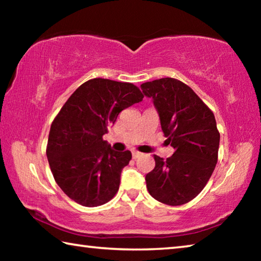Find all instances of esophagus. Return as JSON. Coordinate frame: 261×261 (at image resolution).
I'll return each mask as SVG.
<instances>
[{
    "mask_svg": "<svg viewBox=\"0 0 261 261\" xmlns=\"http://www.w3.org/2000/svg\"><path fill=\"white\" fill-rule=\"evenodd\" d=\"M140 155H141V153H140V152H137V151H134V152H132V158H134V159L139 158Z\"/></svg>",
    "mask_w": 261,
    "mask_h": 261,
    "instance_id": "34e87169",
    "label": "esophagus"
}]
</instances>
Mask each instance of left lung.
<instances>
[{
	"mask_svg": "<svg viewBox=\"0 0 261 261\" xmlns=\"http://www.w3.org/2000/svg\"><path fill=\"white\" fill-rule=\"evenodd\" d=\"M140 86L153 99L163 135L175 149L167 160L154 155L155 167L145 177L147 190L162 204H187L206 187L218 162L220 132L214 114L178 79L161 78Z\"/></svg>",
	"mask_w": 261,
	"mask_h": 261,
	"instance_id": "8db88e82",
	"label": "left lung"
}]
</instances>
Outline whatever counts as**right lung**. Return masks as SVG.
<instances>
[{"label":"right lung","instance_id":"right-lung-1","mask_svg":"<svg viewBox=\"0 0 261 261\" xmlns=\"http://www.w3.org/2000/svg\"><path fill=\"white\" fill-rule=\"evenodd\" d=\"M144 95L131 83L94 78L82 84L51 123L47 159L55 182L67 196L86 207L113 199L131 152H115L103 135L123 109Z\"/></svg>","mask_w":261,"mask_h":261}]
</instances>
